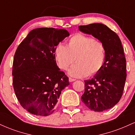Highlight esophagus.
Here are the masks:
<instances>
[{
  "instance_id": "34e87169",
  "label": "esophagus",
  "mask_w": 135,
  "mask_h": 135,
  "mask_svg": "<svg viewBox=\"0 0 135 135\" xmlns=\"http://www.w3.org/2000/svg\"><path fill=\"white\" fill-rule=\"evenodd\" d=\"M69 82H74V81L75 80V79H72V78H70V77H69Z\"/></svg>"
}]
</instances>
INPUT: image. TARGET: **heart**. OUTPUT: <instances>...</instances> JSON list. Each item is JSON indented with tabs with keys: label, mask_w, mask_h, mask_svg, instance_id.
Masks as SVG:
<instances>
[{
	"label": "heart",
	"mask_w": 135,
	"mask_h": 135,
	"mask_svg": "<svg viewBox=\"0 0 135 135\" xmlns=\"http://www.w3.org/2000/svg\"><path fill=\"white\" fill-rule=\"evenodd\" d=\"M55 53L58 65L62 70L67 69L75 60L77 63L69 72L75 77L97 74L103 68L105 59V47L103 42L81 33L71 36L66 46L58 45Z\"/></svg>",
	"instance_id": "1"
}]
</instances>
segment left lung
<instances>
[{"instance_id":"8db88e82","label":"left lung","mask_w":135,"mask_h":135,"mask_svg":"<svg viewBox=\"0 0 135 135\" xmlns=\"http://www.w3.org/2000/svg\"><path fill=\"white\" fill-rule=\"evenodd\" d=\"M92 35L105 47V59L101 70L85 80L82 102L90 110L101 112L114 106L122 97L126 79V58L121 40L116 32L104 24L93 23L79 26Z\"/></svg>"}]
</instances>
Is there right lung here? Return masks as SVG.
Wrapping results in <instances>:
<instances>
[{
    "label": "right lung",
    "instance_id": "obj_1",
    "mask_svg": "<svg viewBox=\"0 0 135 135\" xmlns=\"http://www.w3.org/2000/svg\"><path fill=\"white\" fill-rule=\"evenodd\" d=\"M69 36L64 29H35L16 50L13 87L22 108L32 114H51L61 90L70 84L57 66L55 54L56 46Z\"/></svg>",
    "mask_w": 135,
    "mask_h": 135
}]
</instances>
